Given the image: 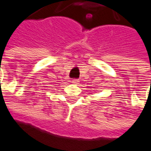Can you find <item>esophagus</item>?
Here are the masks:
<instances>
[{
	"instance_id": "esophagus-1",
	"label": "esophagus",
	"mask_w": 151,
	"mask_h": 151,
	"mask_svg": "<svg viewBox=\"0 0 151 151\" xmlns=\"http://www.w3.org/2000/svg\"><path fill=\"white\" fill-rule=\"evenodd\" d=\"M78 82H79V81H78V79H77V78H74V79L72 80V83H73V84H78Z\"/></svg>"
}]
</instances>
